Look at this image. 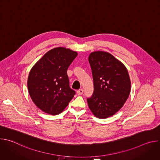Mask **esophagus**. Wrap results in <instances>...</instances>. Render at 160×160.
<instances>
[{"label": "esophagus", "instance_id": "34e87169", "mask_svg": "<svg viewBox=\"0 0 160 160\" xmlns=\"http://www.w3.org/2000/svg\"><path fill=\"white\" fill-rule=\"evenodd\" d=\"M83 93V90L82 88H80L77 90V94L78 95H82Z\"/></svg>", "mask_w": 160, "mask_h": 160}]
</instances>
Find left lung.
<instances>
[{
    "mask_svg": "<svg viewBox=\"0 0 160 160\" xmlns=\"http://www.w3.org/2000/svg\"><path fill=\"white\" fill-rule=\"evenodd\" d=\"M88 61L92 69L94 93L87 98L90 111L104 119L115 115L124 105L131 90V83L125 65L111 54L90 53Z\"/></svg>",
    "mask_w": 160,
    "mask_h": 160,
    "instance_id": "1",
    "label": "left lung"
}]
</instances>
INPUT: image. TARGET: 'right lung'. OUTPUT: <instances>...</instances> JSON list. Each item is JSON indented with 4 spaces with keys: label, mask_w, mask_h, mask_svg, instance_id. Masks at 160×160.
<instances>
[{
    "label": "right lung",
    "mask_w": 160,
    "mask_h": 160,
    "mask_svg": "<svg viewBox=\"0 0 160 160\" xmlns=\"http://www.w3.org/2000/svg\"><path fill=\"white\" fill-rule=\"evenodd\" d=\"M78 54L69 49L57 48L45 53L31 69L27 82L34 104L52 115L61 113L74 97L67 70Z\"/></svg>",
    "instance_id": "1"
}]
</instances>
